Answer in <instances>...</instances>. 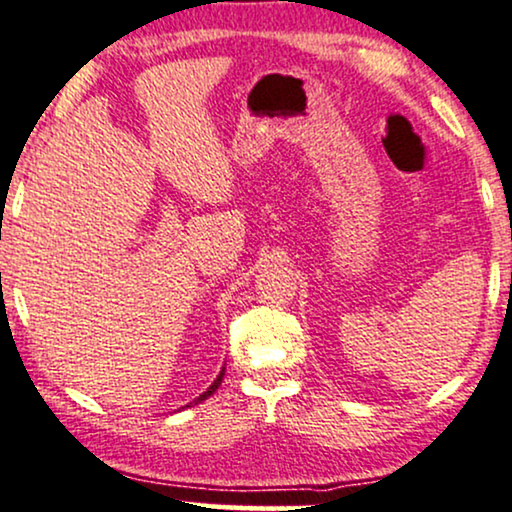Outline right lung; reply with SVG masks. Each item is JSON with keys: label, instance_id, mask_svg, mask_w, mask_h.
<instances>
[{"label": "right lung", "instance_id": "add662e5", "mask_svg": "<svg viewBox=\"0 0 512 512\" xmlns=\"http://www.w3.org/2000/svg\"><path fill=\"white\" fill-rule=\"evenodd\" d=\"M223 375H225V368L223 370H220V375L216 377V380H213V384H211V387H208L206 391H204V394H201V396H197V399H194L192 403H189V406H197V403H201V401H206L208 399V396H211L213 394V391H216L218 387H220V382H223ZM187 406V408H189Z\"/></svg>", "mask_w": 512, "mask_h": 512}]
</instances>
